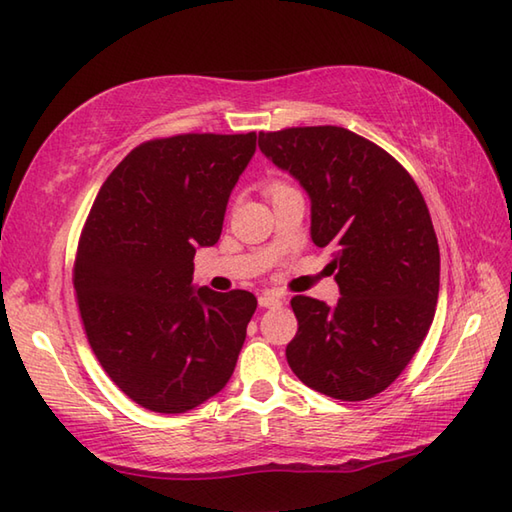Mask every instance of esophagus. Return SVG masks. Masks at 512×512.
<instances>
[{
	"instance_id": "1",
	"label": "esophagus",
	"mask_w": 512,
	"mask_h": 512,
	"mask_svg": "<svg viewBox=\"0 0 512 512\" xmlns=\"http://www.w3.org/2000/svg\"><path fill=\"white\" fill-rule=\"evenodd\" d=\"M259 306H262V308H277V306H281V297H277L275 292L266 290V292H262V295H259Z\"/></svg>"
}]
</instances>
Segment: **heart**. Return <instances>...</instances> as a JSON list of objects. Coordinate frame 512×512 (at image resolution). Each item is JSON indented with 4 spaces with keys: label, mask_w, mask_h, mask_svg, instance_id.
<instances>
[{
    "label": "heart",
    "mask_w": 512,
    "mask_h": 512,
    "mask_svg": "<svg viewBox=\"0 0 512 512\" xmlns=\"http://www.w3.org/2000/svg\"><path fill=\"white\" fill-rule=\"evenodd\" d=\"M286 189H290V184H286L284 180H268L264 184V191L270 195V198H273V195H277V193H281V191H286Z\"/></svg>",
    "instance_id": "heart-1"
}]
</instances>
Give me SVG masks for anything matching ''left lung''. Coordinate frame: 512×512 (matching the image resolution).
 Instances as JSON below:
<instances>
[{
    "label": "left lung",
    "mask_w": 512,
    "mask_h": 512,
    "mask_svg": "<svg viewBox=\"0 0 512 512\" xmlns=\"http://www.w3.org/2000/svg\"><path fill=\"white\" fill-rule=\"evenodd\" d=\"M259 149L312 202V242L334 248V308L292 297L299 330L286 347L303 385L336 400L387 389L427 336L440 290V248L409 171L345 127L259 132Z\"/></svg>",
    "instance_id": "obj_1"
}]
</instances>
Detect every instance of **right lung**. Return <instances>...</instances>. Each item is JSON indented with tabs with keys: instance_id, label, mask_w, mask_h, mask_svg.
Segmentation results:
<instances>
[{
	"instance_id": "right-lung-1",
	"label": "right lung",
	"mask_w": 512,
	"mask_h": 512,
	"mask_svg": "<svg viewBox=\"0 0 512 512\" xmlns=\"http://www.w3.org/2000/svg\"><path fill=\"white\" fill-rule=\"evenodd\" d=\"M255 140H145L103 182L83 224L72 281L85 336L114 385L149 411L198 407L235 369L257 299L193 290V255L220 239Z\"/></svg>"
}]
</instances>
